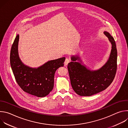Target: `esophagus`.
<instances>
[{
	"label": "esophagus",
	"mask_w": 128,
	"mask_h": 128,
	"mask_svg": "<svg viewBox=\"0 0 128 128\" xmlns=\"http://www.w3.org/2000/svg\"><path fill=\"white\" fill-rule=\"evenodd\" d=\"M69 61H70L69 59H68V58H66V59H65V62H64V64H65V66H67V64L69 63Z\"/></svg>",
	"instance_id": "esophagus-1"
}]
</instances>
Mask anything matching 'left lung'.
<instances>
[{
  "label": "left lung",
  "instance_id": "left-lung-1",
  "mask_svg": "<svg viewBox=\"0 0 128 128\" xmlns=\"http://www.w3.org/2000/svg\"><path fill=\"white\" fill-rule=\"evenodd\" d=\"M104 34L112 44V50L103 66L97 70L89 69L78 55L72 56V62L68 64L71 86L80 96H90L97 94L105 90L114 78L117 69L116 44L110 33L104 31Z\"/></svg>",
  "mask_w": 128,
  "mask_h": 128
}]
</instances>
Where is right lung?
Returning a JSON list of instances; mask_svg holds the SVG:
<instances>
[{"label":"right lung","mask_w":128,"mask_h":128,"mask_svg":"<svg viewBox=\"0 0 128 128\" xmlns=\"http://www.w3.org/2000/svg\"><path fill=\"white\" fill-rule=\"evenodd\" d=\"M19 35L17 34L12 45L10 63L16 82L24 92L32 95L44 97L54 88V73L58 68L64 66L65 57L48 61L38 68L25 65L18 53Z\"/></svg>","instance_id":"1"}]
</instances>
